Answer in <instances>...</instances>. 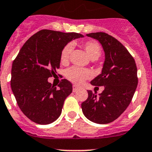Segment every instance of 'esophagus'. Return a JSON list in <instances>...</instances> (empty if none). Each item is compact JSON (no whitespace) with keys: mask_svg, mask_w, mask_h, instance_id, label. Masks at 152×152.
<instances>
[{"mask_svg":"<svg viewBox=\"0 0 152 152\" xmlns=\"http://www.w3.org/2000/svg\"><path fill=\"white\" fill-rule=\"evenodd\" d=\"M78 90H79V87H77L75 85L72 86V91H73V92H76V91Z\"/></svg>","mask_w":152,"mask_h":152,"instance_id":"1","label":"esophagus"}]
</instances>
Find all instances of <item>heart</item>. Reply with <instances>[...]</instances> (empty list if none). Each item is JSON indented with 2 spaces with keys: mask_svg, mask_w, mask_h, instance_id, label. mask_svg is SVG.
<instances>
[{
  "mask_svg": "<svg viewBox=\"0 0 152 152\" xmlns=\"http://www.w3.org/2000/svg\"><path fill=\"white\" fill-rule=\"evenodd\" d=\"M83 48L89 57L92 60H97L101 56V47L96 41H87L83 43ZM72 46L71 43L66 45L63 47L60 53V61L63 64H66L69 60V56L72 52ZM92 76V73L89 70L86 69L71 67L66 72V77L69 80L76 85H80L85 80H88Z\"/></svg>",
  "mask_w": 152,
  "mask_h": 152,
  "instance_id": "b5f03b06",
  "label": "heart"
}]
</instances>
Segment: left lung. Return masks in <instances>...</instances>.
Instances as JSON below:
<instances>
[{
	"instance_id": "1",
	"label": "left lung",
	"mask_w": 152,
	"mask_h": 152,
	"mask_svg": "<svg viewBox=\"0 0 152 152\" xmlns=\"http://www.w3.org/2000/svg\"><path fill=\"white\" fill-rule=\"evenodd\" d=\"M86 36L97 39L105 52L101 74L90 82L92 86L105 89L99 96L88 90L82 110L95 123H110L124 113L132 99L138 86L136 64L127 49L113 37L103 32Z\"/></svg>"
}]
</instances>
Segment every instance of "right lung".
I'll use <instances>...</instances> for the list:
<instances>
[{
	"label": "right lung",
	"mask_w": 152,
	"mask_h": 152,
	"mask_svg": "<svg viewBox=\"0 0 152 152\" xmlns=\"http://www.w3.org/2000/svg\"><path fill=\"white\" fill-rule=\"evenodd\" d=\"M83 37L42 30L27 39L13 62L11 89L20 110L35 123L47 125L60 117L64 101L72 91V83L64 79L56 89L48 78L60 68L63 47Z\"/></svg>",
	"instance_id": "add662e5"
}]
</instances>
